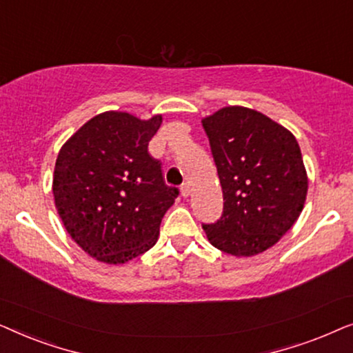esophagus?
Listing matches in <instances>:
<instances>
[{
  "mask_svg": "<svg viewBox=\"0 0 353 353\" xmlns=\"http://www.w3.org/2000/svg\"><path fill=\"white\" fill-rule=\"evenodd\" d=\"M180 191H181V196H183V197L190 196V194H191V186H190V183H183L181 188H180Z\"/></svg>",
  "mask_w": 353,
  "mask_h": 353,
  "instance_id": "obj_1",
  "label": "esophagus"
}]
</instances>
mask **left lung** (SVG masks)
I'll use <instances>...</instances> for the list:
<instances>
[{
    "label": "left lung",
    "mask_w": 353,
    "mask_h": 353,
    "mask_svg": "<svg viewBox=\"0 0 353 353\" xmlns=\"http://www.w3.org/2000/svg\"><path fill=\"white\" fill-rule=\"evenodd\" d=\"M223 191V214L202 225L214 248L252 257L291 230L308 178L294 134L262 112L230 105L202 119Z\"/></svg>",
    "instance_id": "1"
}]
</instances>
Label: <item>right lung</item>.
<instances>
[{
  "mask_svg": "<svg viewBox=\"0 0 353 353\" xmlns=\"http://www.w3.org/2000/svg\"><path fill=\"white\" fill-rule=\"evenodd\" d=\"M162 115L141 120L109 110L61 148L52 176L57 214L70 238L99 262L117 265L157 243L162 216L178 196L148 152Z\"/></svg>",
  "mask_w": 353,
  "mask_h": 353,
  "instance_id": "add662e5",
  "label": "right lung"
}]
</instances>
